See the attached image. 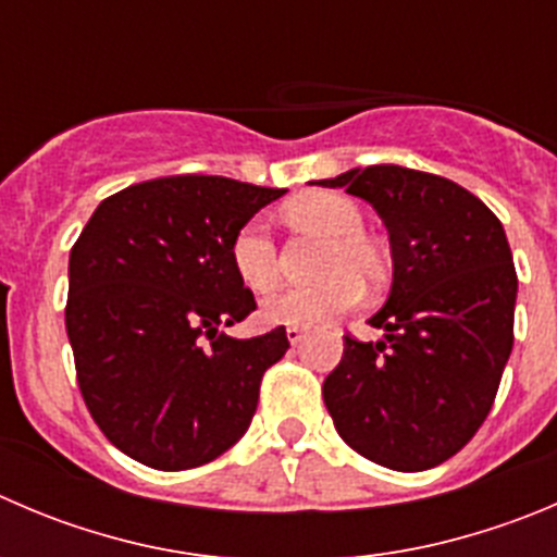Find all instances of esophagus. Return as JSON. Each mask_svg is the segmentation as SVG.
<instances>
[{"instance_id":"34e87169","label":"esophagus","mask_w":557,"mask_h":557,"mask_svg":"<svg viewBox=\"0 0 557 557\" xmlns=\"http://www.w3.org/2000/svg\"><path fill=\"white\" fill-rule=\"evenodd\" d=\"M287 338H289V344H298V342H304V338H306V331H304V327H295V325H289V327H287Z\"/></svg>"}]
</instances>
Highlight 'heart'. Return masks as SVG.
Returning a JSON list of instances; mask_svg holds the SVG:
<instances>
[{"label":"heart","mask_w":557,"mask_h":557,"mask_svg":"<svg viewBox=\"0 0 557 557\" xmlns=\"http://www.w3.org/2000/svg\"><path fill=\"white\" fill-rule=\"evenodd\" d=\"M287 219L300 230L327 237V248L320 259L317 275L322 282L314 287H295L273 295L262 304V320L268 325L311 327L344 314L361 300V284H380L388 270V259L377 240L367 235L363 210L342 194L298 196L287 205ZM230 262L237 278L251 293L262 295L282 278V262L273 235L259 219L246 221L235 232L230 246Z\"/></svg>","instance_id":"heart-1"}]
</instances>
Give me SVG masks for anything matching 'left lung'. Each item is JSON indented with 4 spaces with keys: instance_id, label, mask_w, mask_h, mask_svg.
<instances>
[{
    "instance_id": "left-lung-1",
    "label": "left lung",
    "mask_w": 557,
    "mask_h": 557,
    "mask_svg": "<svg viewBox=\"0 0 557 557\" xmlns=\"http://www.w3.org/2000/svg\"><path fill=\"white\" fill-rule=\"evenodd\" d=\"M325 188L372 205L391 235L394 284L380 342L344 336L322 399L349 448L416 473L451 459L490 416L513 344L517 270L479 196L416 169H349Z\"/></svg>"
}]
</instances>
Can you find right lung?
Here are the masks:
<instances>
[{"label": "right lung", "mask_w": 557, "mask_h": 557, "mask_svg": "<svg viewBox=\"0 0 557 557\" xmlns=\"http://www.w3.org/2000/svg\"><path fill=\"white\" fill-rule=\"evenodd\" d=\"M287 190L174 174L103 199L71 248L65 327L100 432L156 470L213 462L246 434L287 331L232 338L253 309L235 232Z\"/></svg>", "instance_id": "add662e5"}]
</instances>
